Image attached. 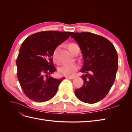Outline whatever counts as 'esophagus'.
<instances>
[{"instance_id":"34e87169","label":"esophagus","mask_w":132,"mask_h":132,"mask_svg":"<svg viewBox=\"0 0 132 132\" xmlns=\"http://www.w3.org/2000/svg\"><path fill=\"white\" fill-rule=\"evenodd\" d=\"M67 79H73L75 78V77H66Z\"/></svg>"}]
</instances>
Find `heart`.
<instances>
[{"instance_id": "b5f03b06", "label": "heart", "mask_w": 132, "mask_h": 132, "mask_svg": "<svg viewBox=\"0 0 132 132\" xmlns=\"http://www.w3.org/2000/svg\"><path fill=\"white\" fill-rule=\"evenodd\" d=\"M76 46L75 44H70L68 48L70 49L71 47ZM59 47L55 50L53 53V59L54 62H57V53L58 52ZM79 66L75 63L73 64H65L60 67L58 69L59 74L62 75L67 76V77H71L73 76L75 73L78 70Z\"/></svg>"}]
</instances>
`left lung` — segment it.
Returning <instances> with one entry per match:
<instances>
[{"instance_id": "1", "label": "left lung", "mask_w": 132, "mask_h": 132, "mask_svg": "<svg viewBox=\"0 0 132 132\" xmlns=\"http://www.w3.org/2000/svg\"><path fill=\"white\" fill-rule=\"evenodd\" d=\"M77 42L83 56L80 72L84 84L75 90L82 102L95 103L109 93L118 69V55L113 44L105 37L88 32L71 36Z\"/></svg>"}]
</instances>
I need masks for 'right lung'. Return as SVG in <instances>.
Returning a JSON list of instances; mask_svg holds the SVG:
<instances>
[{"label": "right lung", "instance_id": "obj_1", "mask_svg": "<svg viewBox=\"0 0 132 132\" xmlns=\"http://www.w3.org/2000/svg\"><path fill=\"white\" fill-rule=\"evenodd\" d=\"M73 32L42 31L30 35L20 48L16 59L17 76L26 96L35 102H45L56 94L64 77H51L57 69L52 56L57 47Z\"/></svg>", "mask_w": 132, "mask_h": 132}]
</instances>
